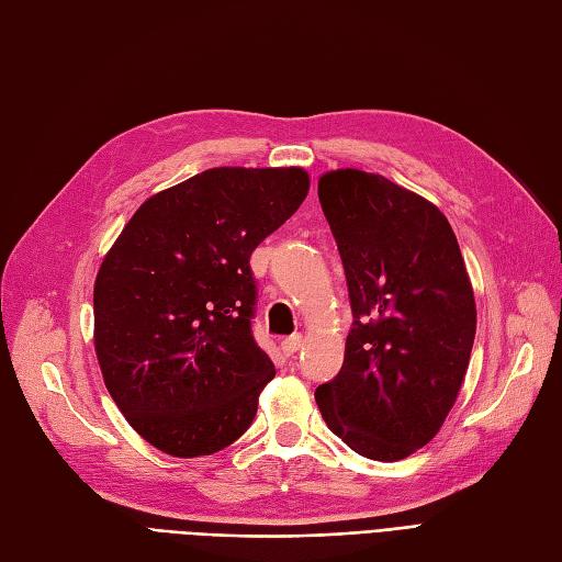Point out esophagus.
Instances as JSON below:
<instances>
[{
    "label": "esophagus",
    "instance_id": "1",
    "mask_svg": "<svg viewBox=\"0 0 562 562\" xmlns=\"http://www.w3.org/2000/svg\"><path fill=\"white\" fill-rule=\"evenodd\" d=\"M300 347H302V335H291V337H285L283 342H281V351L285 356H293Z\"/></svg>",
    "mask_w": 562,
    "mask_h": 562
}]
</instances>
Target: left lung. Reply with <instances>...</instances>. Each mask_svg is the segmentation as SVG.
Returning a JSON list of instances; mask_svg holds the SVG:
<instances>
[{"mask_svg":"<svg viewBox=\"0 0 562 562\" xmlns=\"http://www.w3.org/2000/svg\"><path fill=\"white\" fill-rule=\"evenodd\" d=\"M318 201L353 326L342 370L316 389V405L353 452L396 462L429 443L462 389L475 337L467 265L448 217L384 176L328 171Z\"/></svg>","mask_w":562,"mask_h":562,"instance_id":"1","label":"left lung"}]
</instances>
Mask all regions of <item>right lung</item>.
Returning a JSON list of instances; mask_svg holds the SVG:
<instances>
[{
  "mask_svg": "<svg viewBox=\"0 0 562 562\" xmlns=\"http://www.w3.org/2000/svg\"><path fill=\"white\" fill-rule=\"evenodd\" d=\"M300 166H220L149 196L93 285L105 386L149 446L173 457L232 446L274 363L255 345L250 252L307 199Z\"/></svg>",
  "mask_w": 562,
  "mask_h": 562,
  "instance_id": "add662e5",
  "label": "right lung"
}]
</instances>
